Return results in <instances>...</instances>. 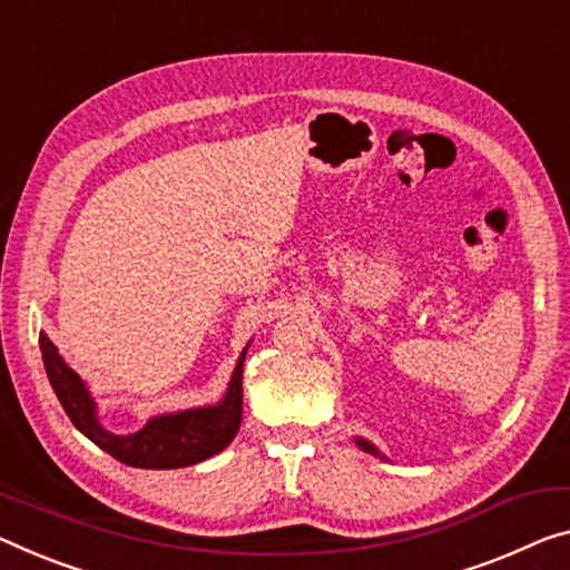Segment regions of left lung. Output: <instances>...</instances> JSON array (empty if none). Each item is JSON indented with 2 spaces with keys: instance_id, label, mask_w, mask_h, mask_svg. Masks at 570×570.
Instances as JSON below:
<instances>
[{
  "instance_id": "left-lung-1",
  "label": "left lung",
  "mask_w": 570,
  "mask_h": 570,
  "mask_svg": "<svg viewBox=\"0 0 570 570\" xmlns=\"http://www.w3.org/2000/svg\"><path fill=\"white\" fill-rule=\"evenodd\" d=\"M356 445H358V449H364L366 453H374V456H380V451H376L370 441H364V438H356Z\"/></svg>"
}]
</instances>
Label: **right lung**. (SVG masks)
Instances as JSON below:
<instances>
[{
    "label": "right lung",
    "mask_w": 570,
    "mask_h": 570,
    "mask_svg": "<svg viewBox=\"0 0 570 570\" xmlns=\"http://www.w3.org/2000/svg\"><path fill=\"white\" fill-rule=\"evenodd\" d=\"M40 352L48 380L71 423L101 451H107L109 456L127 463V466L183 469L190 463L206 461L214 453L224 451L242 425V366L247 348L236 362L229 390L218 405L150 417L142 431L129 435H114L99 423L89 387L63 362L56 344L46 334H40Z\"/></svg>",
    "instance_id": "obj_1"
}]
</instances>
